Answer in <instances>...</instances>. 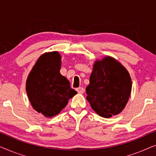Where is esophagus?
I'll return each instance as SVG.
<instances>
[{
  "instance_id": "1",
  "label": "esophagus",
  "mask_w": 156,
  "mask_h": 156,
  "mask_svg": "<svg viewBox=\"0 0 156 156\" xmlns=\"http://www.w3.org/2000/svg\"><path fill=\"white\" fill-rule=\"evenodd\" d=\"M76 91L80 94H82V93H84V89L83 88V87H79V88L76 89Z\"/></svg>"
}]
</instances>
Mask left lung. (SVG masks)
<instances>
[{
	"label": "left lung",
	"instance_id": "left-lung-1",
	"mask_svg": "<svg viewBox=\"0 0 156 156\" xmlns=\"http://www.w3.org/2000/svg\"><path fill=\"white\" fill-rule=\"evenodd\" d=\"M89 82L87 99L99 116L110 118L124 108L131 94V80L118 61L111 57L96 61Z\"/></svg>",
	"mask_w": 156,
	"mask_h": 156
}]
</instances>
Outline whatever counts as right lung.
I'll list each match as a JSON object with an SVG mask.
<instances>
[{
    "label": "right lung",
    "mask_w": 156,
    "mask_h": 156,
    "mask_svg": "<svg viewBox=\"0 0 156 156\" xmlns=\"http://www.w3.org/2000/svg\"><path fill=\"white\" fill-rule=\"evenodd\" d=\"M61 57L57 52L44 53L38 59L26 82L29 100L46 117L58 114L76 94L67 78L61 75Z\"/></svg>",
    "instance_id": "obj_1"
}]
</instances>
